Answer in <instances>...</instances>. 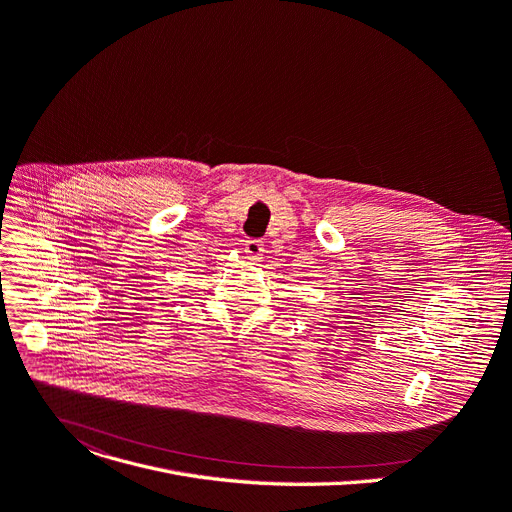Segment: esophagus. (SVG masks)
Instances as JSON below:
<instances>
[{
	"label": "esophagus",
	"mask_w": 512,
	"mask_h": 512,
	"mask_svg": "<svg viewBox=\"0 0 512 512\" xmlns=\"http://www.w3.org/2000/svg\"><path fill=\"white\" fill-rule=\"evenodd\" d=\"M243 249H245L247 259H251V261H259L261 255H263V251H265V249H263V243H261L259 239H249V241H245Z\"/></svg>",
	"instance_id": "obj_1"
}]
</instances>
